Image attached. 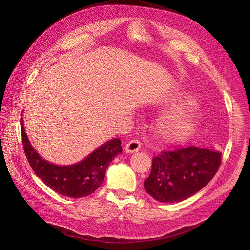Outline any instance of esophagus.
Instances as JSON below:
<instances>
[{"label": "esophagus", "instance_id": "34e87169", "mask_svg": "<svg viewBox=\"0 0 250 250\" xmlns=\"http://www.w3.org/2000/svg\"><path fill=\"white\" fill-rule=\"evenodd\" d=\"M141 149V142L138 140H131L126 144L125 150L127 153H135Z\"/></svg>", "mask_w": 250, "mask_h": 250}]
</instances>
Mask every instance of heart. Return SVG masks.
Returning a JSON list of instances; mask_svg holds the SVG:
<instances>
[{"mask_svg":"<svg viewBox=\"0 0 250 250\" xmlns=\"http://www.w3.org/2000/svg\"><path fill=\"white\" fill-rule=\"evenodd\" d=\"M157 106L168 109L156 119L152 127L154 135L163 143H177L188 139L199 124V105L188 90L164 95Z\"/></svg>","mask_w":250,"mask_h":250,"instance_id":"heart-1","label":"heart"}]
</instances>
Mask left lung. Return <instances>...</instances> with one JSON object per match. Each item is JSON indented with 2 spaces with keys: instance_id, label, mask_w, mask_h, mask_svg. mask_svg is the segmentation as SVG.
Segmentation results:
<instances>
[{
  "instance_id": "1",
  "label": "left lung",
  "mask_w": 250,
  "mask_h": 250,
  "mask_svg": "<svg viewBox=\"0 0 250 250\" xmlns=\"http://www.w3.org/2000/svg\"><path fill=\"white\" fill-rule=\"evenodd\" d=\"M220 164L221 152L213 149L190 146L167 151L153 157L144 188L157 201H183L206 187Z\"/></svg>"
}]
</instances>
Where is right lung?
<instances>
[{"instance_id": "1", "label": "right lung", "mask_w": 250, "mask_h": 250, "mask_svg": "<svg viewBox=\"0 0 250 250\" xmlns=\"http://www.w3.org/2000/svg\"><path fill=\"white\" fill-rule=\"evenodd\" d=\"M21 130L27 160L34 173L53 191L67 197L80 198L93 194L102 185L110 162L122 153L120 139H112L76 164L55 165L44 160L32 147L25 130L22 117Z\"/></svg>"}]
</instances>
